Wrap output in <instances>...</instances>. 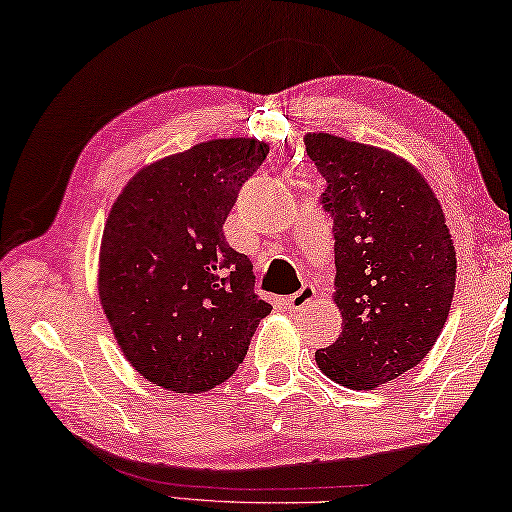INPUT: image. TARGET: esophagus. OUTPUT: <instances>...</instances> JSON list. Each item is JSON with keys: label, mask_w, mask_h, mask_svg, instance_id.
<instances>
[{"label": "esophagus", "mask_w": 512, "mask_h": 512, "mask_svg": "<svg viewBox=\"0 0 512 512\" xmlns=\"http://www.w3.org/2000/svg\"><path fill=\"white\" fill-rule=\"evenodd\" d=\"M313 299H315V286L313 283H304L295 295L288 297V306L292 311H304L308 304H313Z\"/></svg>", "instance_id": "34e87169"}]
</instances>
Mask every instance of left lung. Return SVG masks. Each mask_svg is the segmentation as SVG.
<instances>
[{
  "label": "left lung",
  "instance_id": "8db88e82",
  "mask_svg": "<svg viewBox=\"0 0 512 512\" xmlns=\"http://www.w3.org/2000/svg\"><path fill=\"white\" fill-rule=\"evenodd\" d=\"M333 220L340 338L315 351L335 383L372 390L420 363L447 322L456 251L429 183L404 158L331 133H308Z\"/></svg>",
  "mask_w": 512,
  "mask_h": 512
}]
</instances>
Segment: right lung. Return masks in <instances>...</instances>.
Masks as SVG:
<instances>
[{
    "label": "right lung",
    "instance_id": "obj_1",
    "mask_svg": "<svg viewBox=\"0 0 512 512\" xmlns=\"http://www.w3.org/2000/svg\"><path fill=\"white\" fill-rule=\"evenodd\" d=\"M267 152L254 138L199 142L140 170L111 208L99 299L129 363L165 390L224 383L272 311L222 229Z\"/></svg>",
    "mask_w": 512,
    "mask_h": 512
}]
</instances>
